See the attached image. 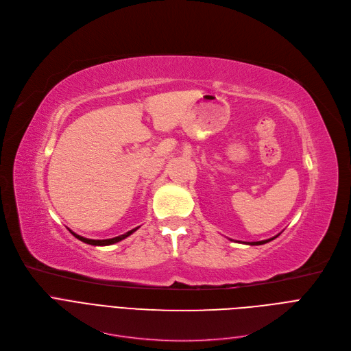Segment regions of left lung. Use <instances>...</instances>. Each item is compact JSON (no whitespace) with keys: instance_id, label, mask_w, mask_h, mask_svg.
I'll return each instance as SVG.
<instances>
[{"instance_id":"obj_1","label":"left lung","mask_w":351,"mask_h":351,"mask_svg":"<svg viewBox=\"0 0 351 351\" xmlns=\"http://www.w3.org/2000/svg\"><path fill=\"white\" fill-rule=\"evenodd\" d=\"M276 237H278V235H276ZM276 237H274V238H271V239H265V241H259V242H252V243H250V245H263V243H266V242H269V241L275 239Z\"/></svg>"}]
</instances>
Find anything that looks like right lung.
Masks as SVG:
<instances>
[{"mask_svg":"<svg viewBox=\"0 0 351 351\" xmlns=\"http://www.w3.org/2000/svg\"><path fill=\"white\" fill-rule=\"evenodd\" d=\"M138 230V226L137 228H134V230H132V231H129V232H126V234H123V235H119V237H114V238H110V239H88V238H84V237H80V235H77V234H75V232H72L71 230V234L75 237V238H77L79 241H82V242H85V243H89V245H95V246H106V245H112V243H116V242H119V241H121V239H125V238H128L129 235H132L134 231H137Z\"/></svg>","mask_w":351,"mask_h":351,"instance_id":"add662e5","label":"right lung"}]
</instances>
